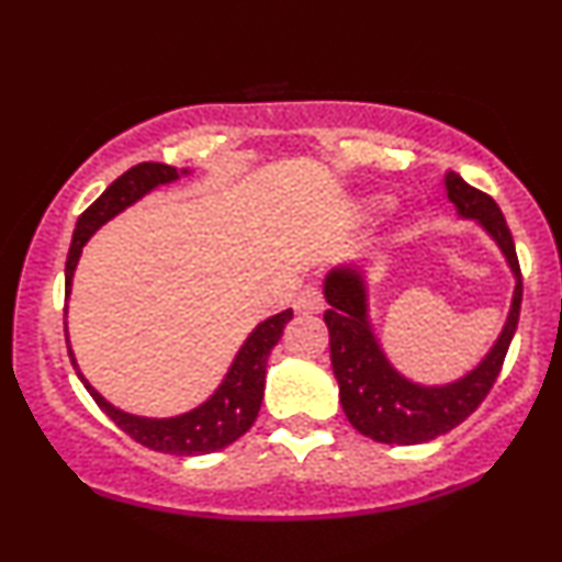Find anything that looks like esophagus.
<instances>
[{
    "instance_id": "34e87169",
    "label": "esophagus",
    "mask_w": 562,
    "mask_h": 562,
    "mask_svg": "<svg viewBox=\"0 0 562 562\" xmlns=\"http://www.w3.org/2000/svg\"><path fill=\"white\" fill-rule=\"evenodd\" d=\"M295 308L301 311V314H319L324 308V293L322 288L316 285H306L299 293V301H295Z\"/></svg>"
}]
</instances>
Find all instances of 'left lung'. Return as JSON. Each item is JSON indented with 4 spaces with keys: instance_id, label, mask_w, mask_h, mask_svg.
Masks as SVG:
<instances>
[{
    "instance_id": "left-lung-1",
    "label": "left lung",
    "mask_w": 562,
    "mask_h": 562,
    "mask_svg": "<svg viewBox=\"0 0 562 562\" xmlns=\"http://www.w3.org/2000/svg\"><path fill=\"white\" fill-rule=\"evenodd\" d=\"M445 186H448V199L456 204L458 214L465 220H476L503 248L505 259L516 274L513 306L495 348L474 371L445 387H422V384L408 382L397 374L384 358L380 342L374 340L361 274L350 267L333 269L324 280V295L329 303V308L324 311V322L329 329V358H333L337 384H340V403L348 422L376 442H429L465 422L490 395L492 384L497 382L505 353H508L518 327L524 282H520L516 243H513L508 222L495 199L476 191L461 175L450 172L445 178Z\"/></svg>"
}]
</instances>
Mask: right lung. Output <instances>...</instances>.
Returning <instances> with one entry per match:
<instances>
[{
	"instance_id": "right-lung-1",
	"label": "right lung",
	"mask_w": 562,
	"mask_h": 562,
	"mask_svg": "<svg viewBox=\"0 0 562 562\" xmlns=\"http://www.w3.org/2000/svg\"><path fill=\"white\" fill-rule=\"evenodd\" d=\"M178 178V167L161 165V161H140V165H135L127 172L120 175V178L78 216V225L76 233H72V243L65 263L67 295H70L72 272H76L80 251H83L88 238H91L106 220H112L114 214L123 212L125 206H131L133 201H138L140 195L151 191V188L165 186V182H172ZM290 319H293V311L288 308L282 311V314H274L269 316L267 322H261L251 333V337L243 342L240 353L235 356L233 367H229L220 390H216L204 405L193 408L191 414H182L175 418H144L114 408V405L106 403L104 397L86 382V376L80 374L70 346H67V353H70V361L78 371L80 382H83L86 390L91 392V397L97 401L99 408L104 411L125 435H131L135 442L146 445V448L157 452H170V456H206V452H216L227 448V445H233L235 439L243 437L254 427L263 401V376H267L269 353H272V348L280 342L282 333H285V324Z\"/></svg>"
}]
</instances>
